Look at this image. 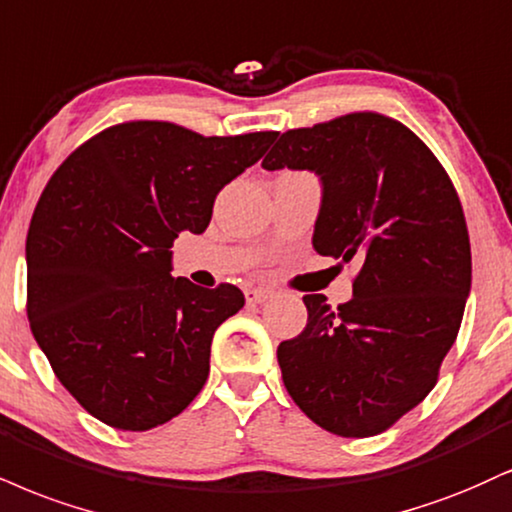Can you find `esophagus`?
<instances>
[{"instance_id": "obj_1", "label": "esophagus", "mask_w": 512, "mask_h": 512, "mask_svg": "<svg viewBox=\"0 0 512 512\" xmlns=\"http://www.w3.org/2000/svg\"><path fill=\"white\" fill-rule=\"evenodd\" d=\"M272 295L274 291H269V288H248V291H245V300L252 305H260V303H267Z\"/></svg>"}]
</instances>
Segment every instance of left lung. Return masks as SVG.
<instances>
[{
  "label": "left lung",
  "mask_w": 512,
  "mask_h": 512,
  "mask_svg": "<svg viewBox=\"0 0 512 512\" xmlns=\"http://www.w3.org/2000/svg\"><path fill=\"white\" fill-rule=\"evenodd\" d=\"M262 166L312 171V245L360 262L350 303L303 298L305 329L276 350L283 384L326 432H384L434 389L463 322L472 255L458 193L410 128L372 112L283 133Z\"/></svg>",
  "instance_id": "1"
}]
</instances>
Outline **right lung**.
<instances>
[{
  "label": "right lung",
  "instance_id": "obj_1",
  "mask_svg": "<svg viewBox=\"0 0 512 512\" xmlns=\"http://www.w3.org/2000/svg\"><path fill=\"white\" fill-rule=\"evenodd\" d=\"M276 135L205 138L131 121L90 138L49 178L26 240L28 322L92 417L147 432L202 391L214 331L245 298L231 283L171 276V245L207 229L219 190Z\"/></svg>",
  "mask_w": 512,
  "mask_h": 512
}]
</instances>
